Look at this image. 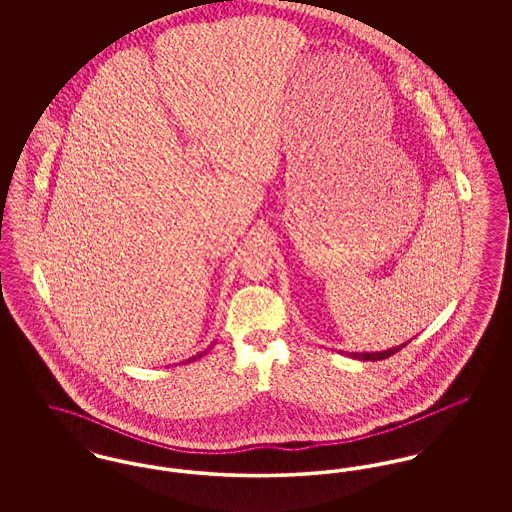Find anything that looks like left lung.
Returning a JSON list of instances; mask_svg holds the SVG:
<instances>
[{"label":"left lung","mask_w":512,"mask_h":512,"mask_svg":"<svg viewBox=\"0 0 512 512\" xmlns=\"http://www.w3.org/2000/svg\"><path fill=\"white\" fill-rule=\"evenodd\" d=\"M409 341L397 345V347H391L388 351H380V353H345L347 357H353V359H359V361H382V359H388L391 355H395L397 351H401Z\"/></svg>","instance_id":"8db88e82"}]
</instances>
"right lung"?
<instances>
[{
	"label": "right lung",
	"instance_id": "1",
	"mask_svg": "<svg viewBox=\"0 0 512 512\" xmlns=\"http://www.w3.org/2000/svg\"><path fill=\"white\" fill-rule=\"evenodd\" d=\"M205 353H207V351H203V353H199V355H195V357H192V359H188V361H186V363H190V361H195V359H199V357H203V355H205Z\"/></svg>",
	"mask_w": 512,
	"mask_h": 512
}]
</instances>
